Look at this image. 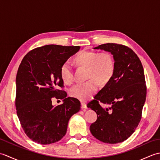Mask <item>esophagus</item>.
Returning a JSON list of instances; mask_svg holds the SVG:
<instances>
[{
  "label": "esophagus",
  "instance_id": "esophagus-1",
  "mask_svg": "<svg viewBox=\"0 0 160 160\" xmlns=\"http://www.w3.org/2000/svg\"><path fill=\"white\" fill-rule=\"evenodd\" d=\"M81 107H82V108H87V106L86 103L84 102H81Z\"/></svg>",
  "mask_w": 160,
  "mask_h": 160
}]
</instances>
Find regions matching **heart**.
Segmentation results:
<instances>
[{
	"label": "heart",
	"instance_id": "obj_1",
	"mask_svg": "<svg viewBox=\"0 0 160 160\" xmlns=\"http://www.w3.org/2000/svg\"><path fill=\"white\" fill-rule=\"evenodd\" d=\"M73 63L78 68L85 69V83L78 84L69 91V95L80 101L89 100L96 93L98 85L104 87L113 78L115 62L113 56L109 52H91L83 50L74 57ZM60 76L63 82H73V73L67 63L60 67Z\"/></svg>",
	"mask_w": 160,
	"mask_h": 160
}]
</instances>
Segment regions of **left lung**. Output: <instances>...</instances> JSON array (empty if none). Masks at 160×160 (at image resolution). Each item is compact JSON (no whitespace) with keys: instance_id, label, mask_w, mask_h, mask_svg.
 Instances as JSON below:
<instances>
[{"instance_id":"obj_1","label":"left lung","mask_w":160,"mask_h":160,"mask_svg":"<svg viewBox=\"0 0 160 160\" xmlns=\"http://www.w3.org/2000/svg\"><path fill=\"white\" fill-rule=\"evenodd\" d=\"M93 49L110 52L115 69L109 83L87 104L98 117L91 124L90 131L104 143H120L131 136L141 120L147 96L144 69L136 53L128 47L107 43ZM100 101L112 107L102 108Z\"/></svg>"}]
</instances>
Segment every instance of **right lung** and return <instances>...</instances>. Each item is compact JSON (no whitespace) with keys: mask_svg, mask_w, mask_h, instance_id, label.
I'll list each match as a JSON object with an SVG mask.
<instances>
[{"mask_svg":"<svg viewBox=\"0 0 160 160\" xmlns=\"http://www.w3.org/2000/svg\"><path fill=\"white\" fill-rule=\"evenodd\" d=\"M80 46L49 45L33 49L23 58L16 78L17 115L26 135L33 142L49 144L66 134L71 117L80 110V101L67 97L60 67ZM63 103L52 104V98Z\"/></svg>","mask_w":160,"mask_h":160,"instance_id":"1","label":"right lung"}]
</instances>
